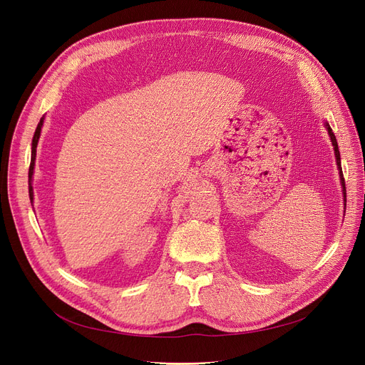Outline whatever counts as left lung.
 <instances>
[{"label": "left lung", "mask_w": 365, "mask_h": 365, "mask_svg": "<svg viewBox=\"0 0 365 365\" xmlns=\"http://www.w3.org/2000/svg\"><path fill=\"white\" fill-rule=\"evenodd\" d=\"M324 127L327 128L329 131V136H330V140H331V145H333V149H334V155H336V163H337V168H339V176H340V183H341V192H343V204L344 207H346V187H344V179H343V173H341V167H340V152H339V145H337V140H336V136L330 127V124L325 121L324 123Z\"/></svg>", "instance_id": "left-lung-1"}]
</instances>
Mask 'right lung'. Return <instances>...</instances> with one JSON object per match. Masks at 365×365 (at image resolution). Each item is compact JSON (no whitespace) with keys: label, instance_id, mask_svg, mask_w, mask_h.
I'll use <instances>...</instances> for the list:
<instances>
[{"label":"right lung","instance_id":"1","mask_svg":"<svg viewBox=\"0 0 365 365\" xmlns=\"http://www.w3.org/2000/svg\"><path fill=\"white\" fill-rule=\"evenodd\" d=\"M44 118L46 115H43L40 123H38L36 125V130L34 133V139H32V148H31V165H29V173H28V183H29V198H31V202L34 201V187H32V176H34V168H35V157H36V145H38V140H40V136H41V128H43V124H44Z\"/></svg>","mask_w":365,"mask_h":365}]
</instances>
